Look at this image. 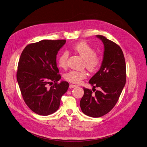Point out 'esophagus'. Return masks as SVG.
Wrapping results in <instances>:
<instances>
[{"instance_id":"obj_1","label":"esophagus","mask_w":147,"mask_h":147,"mask_svg":"<svg viewBox=\"0 0 147 147\" xmlns=\"http://www.w3.org/2000/svg\"><path fill=\"white\" fill-rule=\"evenodd\" d=\"M76 87H77V86L74 85V84H70V86H69V87L70 88V89H73V88H74Z\"/></svg>"}]
</instances>
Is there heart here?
<instances>
[{
    "mask_svg": "<svg viewBox=\"0 0 147 147\" xmlns=\"http://www.w3.org/2000/svg\"><path fill=\"white\" fill-rule=\"evenodd\" d=\"M73 50L84 60V65L89 71L94 72L98 70L100 65V58L98 55L94 54V49L87 43L85 42L77 43L73 47ZM68 55L69 54L67 51H64L61 54L58 59V66L63 68L67 67ZM87 76V73L85 70H71L64 75V78L69 82L80 84Z\"/></svg>",
    "mask_w": 147,
    "mask_h": 147,
    "instance_id": "obj_1",
    "label": "heart"
}]
</instances>
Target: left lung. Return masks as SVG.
<instances>
[{"instance_id":"1","label":"left lung","mask_w":147,"mask_h":147,"mask_svg":"<svg viewBox=\"0 0 147 147\" xmlns=\"http://www.w3.org/2000/svg\"><path fill=\"white\" fill-rule=\"evenodd\" d=\"M104 45L103 61L99 70L89 83L99 91L93 93L83 88L84 95L80 105L82 112L92 118H99L110 112L118 102L126 83V64L121 47L100 35L96 36Z\"/></svg>"}]
</instances>
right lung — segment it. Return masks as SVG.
Wrapping results in <instances>:
<instances>
[{"label":"right lung","instance_id":"obj_1","mask_svg":"<svg viewBox=\"0 0 147 147\" xmlns=\"http://www.w3.org/2000/svg\"><path fill=\"white\" fill-rule=\"evenodd\" d=\"M65 42V40H45L29 44L19 58L17 81L25 103L38 115L47 116L56 112L68 89V82L57 83L61 76L58 74L57 55Z\"/></svg>","mask_w":147,"mask_h":147}]
</instances>
